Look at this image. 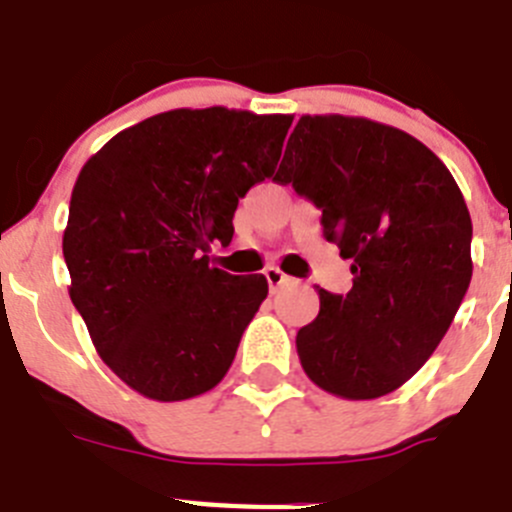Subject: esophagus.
<instances>
[{"label": "esophagus", "instance_id": "obj_1", "mask_svg": "<svg viewBox=\"0 0 512 512\" xmlns=\"http://www.w3.org/2000/svg\"><path fill=\"white\" fill-rule=\"evenodd\" d=\"M265 278H267V285H270V290H273V293L278 288H283L285 283H290V278L283 273V270H280V267H267Z\"/></svg>", "mask_w": 512, "mask_h": 512}]
</instances>
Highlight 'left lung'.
Masks as SVG:
<instances>
[{
  "instance_id": "left-lung-1",
  "label": "left lung",
  "mask_w": 512,
  "mask_h": 512,
  "mask_svg": "<svg viewBox=\"0 0 512 512\" xmlns=\"http://www.w3.org/2000/svg\"><path fill=\"white\" fill-rule=\"evenodd\" d=\"M321 209L324 237L352 260V290H319L296 336L321 390L372 400L423 367L472 280V219L449 168L408 132L365 117L306 114L275 173Z\"/></svg>"
}]
</instances>
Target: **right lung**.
Wrapping results in <instances>:
<instances>
[{
	"instance_id": "1",
	"label": "right lung",
	"mask_w": 512,
	"mask_h": 512,
	"mask_svg": "<svg viewBox=\"0 0 512 512\" xmlns=\"http://www.w3.org/2000/svg\"><path fill=\"white\" fill-rule=\"evenodd\" d=\"M290 114L173 109L114 135L71 193L63 257L99 357L173 403L216 388L267 296L265 275L209 265L239 199L273 176Z\"/></svg>"
}]
</instances>
